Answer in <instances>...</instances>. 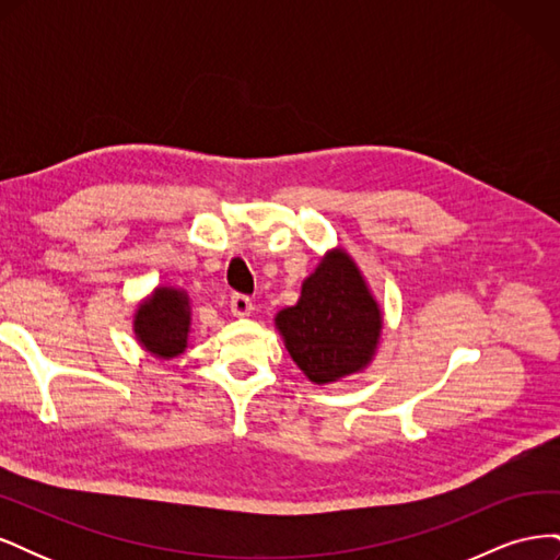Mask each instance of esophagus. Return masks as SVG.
I'll list each match as a JSON object with an SVG mask.
<instances>
[{
  "mask_svg": "<svg viewBox=\"0 0 560 560\" xmlns=\"http://www.w3.org/2000/svg\"><path fill=\"white\" fill-rule=\"evenodd\" d=\"M229 306H231V313H233V315L245 317V315L252 313V299L245 296V294H233L231 301H229Z\"/></svg>",
  "mask_w": 560,
  "mask_h": 560,
  "instance_id": "obj_1",
  "label": "esophagus"
}]
</instances>
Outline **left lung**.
Here are the masks:
<instances>
[{
	"label": "left lung",
	"mask_w": 560,
	"mask_h": 560,
	"mask_svg": "<svg viewBox=\"0 0 560 560\" xmlns=\"http://www.w3.org/2000/svg\"><path fill=\"white\" fill-rule=\"evenodd\" d=\"M292 360L313 383L360 371L374 354L381 311L346 252L336 249L303 282L296 306L276 317Z\"/></svg>",
	"instance_id": "left-lung-1"
}]
</instances>
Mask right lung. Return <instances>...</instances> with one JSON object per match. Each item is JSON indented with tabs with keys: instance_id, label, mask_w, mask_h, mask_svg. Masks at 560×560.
<instances>
[{
	"instance_id": "add662e5",
	"label": "right lung",
	"mask_w": 560,
	"mask_h": 560,
	"mask_svg": "<svg viewBox=\"0 0 560 560\" xmlns=\"http://www.w3.org/2000/svg\"><path fill=\"white\" fill-rule=\"evenodd\" d=\"M135 331L149 352L159 358H175L184 350L186 331H189L186 296L177 290H167V287L156 290L135 315Z\"/></svg>"
}]
</instances>
